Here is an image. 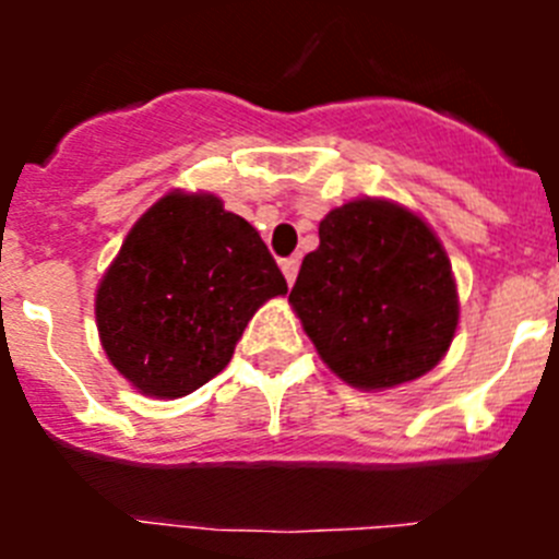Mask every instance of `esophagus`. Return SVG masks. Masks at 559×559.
Listing matches in <instances>:
<instances>
[{"instance_id": "34e87169", "label": "esophagus", "mask_w": 559, "mask_h": 559, "mask_svg": "<svg viewBox=\"0 0 559 559\" xmlns=\"http://www.w3.org/2000/svg\"><path fill=\"white\" fill-rule=\"evenodd\" d=\"M283 274H285V280H288V285H294V280H296V274H299V257H288V260H283Z\"/></svg>"}]
</instances>
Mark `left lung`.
<instances>
[{"mask_svg":"<svg viewBox=\"0 0 559 559\" xmlns=\"http://www.w3.org/2000/svg\"><path fill=\"white\" fill-rule=\"evenodd\" d=\"M288 302L324 364L367 392L431 372L459 324L451 260L431 226L378 199L324 215Z\"/></svg>","mask_w":559,"mask_h":559,"instance_id":"8db88e82","label":"left lung"}]
</instances>
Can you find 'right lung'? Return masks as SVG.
I'll return each instance as SVG.
<instances>
[{"label":"right lung","instance_id":"add662e5","mask_svg":"<svg viewBox=\"0 0 559 559\" xmlns=\"http://www.w3.org/2000/svg\"><path fill=\"white\" fill-rule=\"evenodd\" d=\"M283 294V271L249 221L210 192H167L100 280L97 330L131 386L185 397L229 364L257 308Z\"/></svg>","mask_w":559,"mask_h":559}]
</instances>
